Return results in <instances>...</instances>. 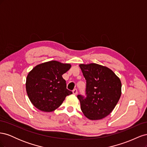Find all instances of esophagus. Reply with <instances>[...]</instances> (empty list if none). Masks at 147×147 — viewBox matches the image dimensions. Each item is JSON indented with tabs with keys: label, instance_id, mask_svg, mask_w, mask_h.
I'll return each instance as SVG.
<instances>
[{
	"label": "esophagus",
	"instance_id": "esophagus-1",
	"mask_svg": "<svg viewBox=\"0 0 147 147\" xmlns=\"http://www.w3.org/2000/svg\"><path fill=\"white\" fill-rule=\"evenodd\" d=\"M72 92H73V94L75 95H77L78 94V91H77V89H74Z\"/></svg>",
	"mask_w": 147,
	"mask_h": 147
}]
</instances>
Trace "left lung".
<instances>
[{
    "mask_svg": "<svg viewBox=\"0 0 147 147\" xmlns=\"http://www.w3.org/2000/svg\"><path fill=\"white\" fill-rule=\"evenodd\" d=\"M86 80V94L78 95L81 110L91 120L106 117L112 112L121 97V83L113 71L95 63L79 65Z\"/></svg>",
    "mask_w": 147,
    "mask_h": 147,
    "instance_id": "1",
    "label": "left lung"
}]
</instances>
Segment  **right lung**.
<instances>
[{"instance_id":"1","label":"right lung","mask_w":147,"mask_h":147,"mask_svg":"<svg viewBox=\"0 0 147 147\" xmlns=\"http://www.w3.org/2000/svg\"><path fill=\"white\" fill-rule=\"evenodd\" d=\"M70 67V64L51 61L36 65L29 72L26 92L37 109L53 112L62 104L67 96L72 94L67 89L66 82L62 77Z\"/></svg>"}]
</instances>
